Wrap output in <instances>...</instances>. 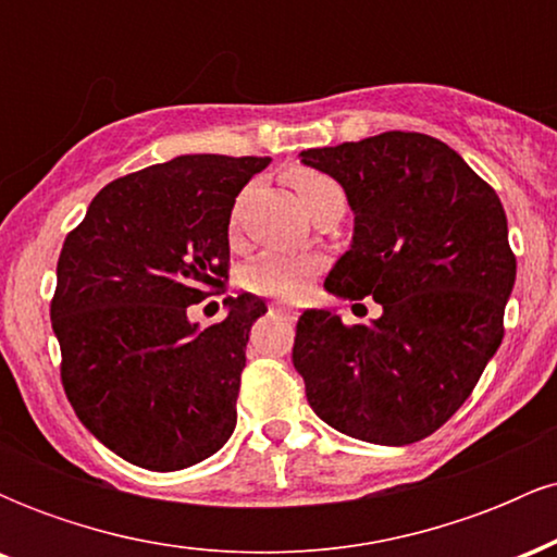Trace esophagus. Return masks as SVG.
Returning a JSON list of instances; mask_svg holds the SVG:
<instances>
[{"label": "esophagus", "instance_id": "esophagus-1", "mask_svg": "<svg viewBox=\"0 0 557 557\" xmlns=\"http://www.w3.org/2000/svg\"><path fill=\"white\" fill-rule=\"evenodd\" d=\"M272 311H277V314L285 319H296V309H290V306H285V304H274Z\"/></svg>", "mask_w": 557, "mask_h": 557}]
</instances>
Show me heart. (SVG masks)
I'll return each mask as SVG.
<instances>
[{
  "instance_id": "obj_1",
  "label": "heart",
  "mask_w": 557,
  "mask_h": 557,
  "mask_svg": "<svg viewBox=\"0 0 557 557\" xmlns=\"http://www.w3.org/2000/svg\"><path fill=\"white\" fill-rule=\"evenodd\" d=\"M287 183L293 185L300 203L306 209H317L324 201H343V190L332 177L322 175L317 170L296 168L287 172ZM317 272V259L311 257H296V253H280L270 251L259 257L246 270V285L248 290L259 293V296L272 298H298L306 290L309 280Z\"/></svg>"
}]
</instances>
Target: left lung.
<instances>
[{
	"mask_svg": "<svg viewBox=\"0 0 557 557\" xmlns=\"http://www.w3.org/2000/svg\"><path fill=\"white\" fill-rule=\"evenodd\" d=\"M300 164L335 177L354 212V238L324 290L382 306L354 327L335 309L300 314L293 367L309 406L363 443L424 440L463 406L500 348L516 283L500 198L424 133L300 151Z\"/></svg>",
	"mask_w": 557,
	"mask_h": 557,
	"instance_id": "1",
	"label": "left lung"
}]
</instances>
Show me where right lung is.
I'll return each instance as SVG.
<instances>
[{
    "label": "right lung",
    "mask_w": 557,
    "mask_h": 557,
    "mask_svg": "<svg viewBox=\"0 0 557 557\" xmlns=\"http://www.w3.org/2000/svg\"><path fill=\"white\" fill-rule=\"evenodd\" d=\"M261 157L185 154L104 185L57 261L52 330L81 424L127 463L188 469L235 430L251 324L267 304L225 298L212 327L188 319L227 280L230 212Z\"/></svg>",
    "instance_id": "add662e5"
}]
</instances>
